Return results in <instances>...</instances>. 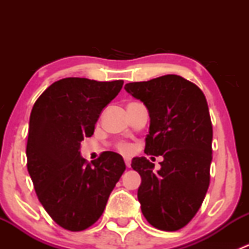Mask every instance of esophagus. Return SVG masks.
<instances>
[{
	"mask_svg": "<svg viewBox=\"0 0 249 249\" xmlns=\"http://www.w3.org/2000/svg\"><path fill=\"white\" fill-rule=\"evenodd\" d=\"M125 165H126L127 167H130V165H131V161H130L129 158H125Z\"/></svg>",
	"mask_w": 249,
	"mask_h": 249,
	"instance_id": "1",
	"label": "esophagus"
}]
</instances>
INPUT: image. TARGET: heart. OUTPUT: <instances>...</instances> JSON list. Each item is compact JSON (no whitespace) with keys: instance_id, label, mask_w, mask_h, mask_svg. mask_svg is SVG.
<instances>
[{"instance_id":"1","label":"heart","mask_w":249,"mask_h":249,"mask_svg":"<svg viewBox=\"0 0 249 249\" xmlns=\"http://www.w3.org/2000/svg\"><path fill=\"white\" fill-rule=\"evenodd\" d=\"M117 149L119 150L120 153H123V154H129V153H131L132 147H131V144H129V143L120 142V143H118Z\"/></svg>"}]
</instances>
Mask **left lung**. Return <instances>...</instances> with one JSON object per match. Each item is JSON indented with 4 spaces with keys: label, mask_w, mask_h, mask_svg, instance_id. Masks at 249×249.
Instances as JSON below:
<instances>
[{
    "label": "left lung",
    "mask_w": 249,
    "mask_h": 249,
    "mask_svg": "<svg viewBox=\"0 0 249 249\" xmlns=\"http://www.w3.org/2000/svg\"><path fill=\"white\" fill-rule=\"evenodd\" d=\"M125 90L149 113L144 153L164 158L158 172L147 158L132 159L142 178L141 210L150 225L176 231L194 218L210 185L213 130L207 101L197 85L177 74L127 83Z\"/></svg>",
    "instance_id": "left-lung-1"
}]
</instances>
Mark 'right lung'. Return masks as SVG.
<instances>
[{
  "mask_svg": "<svg viewBox=\"0 0 249 249\" xmlns=\"http://www.w3.org/2000/svg\"><path fill=\"white\" fill-rule=\"evenodd\" d=\"M123 84L64 78L48 87L32 107L27 171L48 214L70 231H82L97 222L126 169L118 153H101L91 165L79 152L80 142L94 134L102 109Z\"/></svg>",
  "mask_w": 249,
  "mask_h": 249,
  "instance_id": "1",
  "label": "right lung"
}]
</instances>
